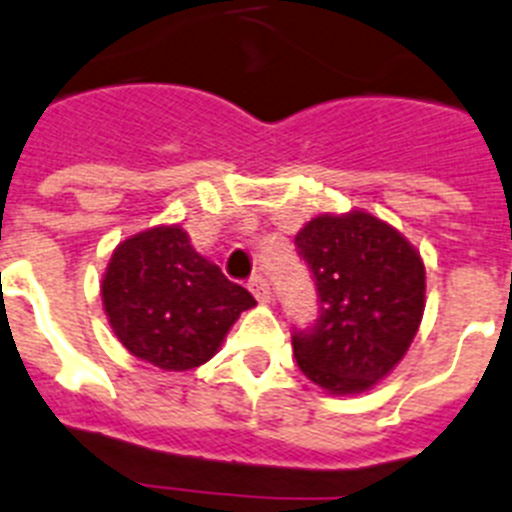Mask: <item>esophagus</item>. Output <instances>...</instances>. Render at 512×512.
<instances>
[{
    "label": "esophagus",
    "mask_w": 512,
    "mask_h": 512,
    "mask_svg": "<svg viewBox=\"0 0 512 512\" xmlns=\"http://www.w3.org/2000/svg\"><path fill=\"white\" fill-rule=\"evenodd\" d=\"M248 287H251V292L256 295V300H259V303H269V300H272V287H269V282H266L261 274H256V277L248 282Z\"/></svg>",
    "instance_id": "1"
}]
</instances>
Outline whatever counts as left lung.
<instances>
[{"label": "left lung", "mask_w": 512, "mask_h": 512, "mask_svg": "<svg viewBox=\"0 0 512 512\" xmlns=\"http://www.w3.org/2000/svg\"><path fill=\"white\" fill-rule=\"evenodd\" d=\"M318 318L292 334L300 370L329 393H362L406 355L425 313V264L368 212L321 214L295 235Z\"/></svg>", "instance_id": "8db88e82"}]
</instances>
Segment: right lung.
I'll use <instances>...</instances> for the list:
<instances>
[{"mask_svg":"<svg viewBox=\"0 0 512 512\" xmlns=\"http://www.w3.org/2000/svg\"><path fill=\"white\" fill-rule=\"evenodd\" d=\"M119 342L160 370H191L212 360L251 292L194 251L178 225L126 238L100 285Z\"/></svg>","mask_w":512,"mask_h":512,"instance_id":"obj_1","label":"right lung"}]
</instances>
